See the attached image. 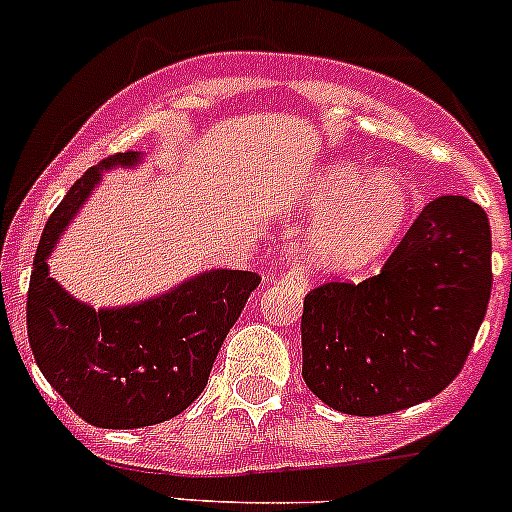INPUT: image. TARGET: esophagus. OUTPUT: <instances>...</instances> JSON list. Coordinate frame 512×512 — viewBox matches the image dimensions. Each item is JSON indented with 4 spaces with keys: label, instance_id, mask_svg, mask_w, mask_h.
<instances>
[{
    "label": "esophagus",
    "instance_id": "34e87169",
    "mask_svg": "<svg viewBox=\"0 0 512 512\" xmlns=\"http://www.w3.org/2000/svg\"><path fill=\"white\" fill-rule=\"evenodd\" d=\"M272 282H282V285H292L297 287L299 292H304L307 289V280H304V267H299L297 262H289L285 270L280 272V277H275Z\"/></svg>",
    "mask_w": 512,
    "mask_h": 512
}]
</instances>
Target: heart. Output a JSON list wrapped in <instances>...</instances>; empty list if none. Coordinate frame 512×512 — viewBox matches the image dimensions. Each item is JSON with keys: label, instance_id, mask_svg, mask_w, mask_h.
Listing matches in <instances>:
<instances>
[{"label": "heart", "instance_id": "b5f03b06", "mask_svg": "<svg viewBox=\"0 0 512 512\" xmlns=\"http://www.w3.org/2000/svg\"><path fill=\"white\" fill-rule=\"evenodd\" d=\"M312 205L327 215L307 237L309 260L337 275H359L384 260L411 223L416 195L406 180L361 163H334L312 185Z\"/></svg>", "mask_w": 512, "mask_h": 512}]
</instances>
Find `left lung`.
<instances>
[{
  "label": "left lung",
  "mask_w": 512,
  "mask_h": 512,
  "mask_svg": "<svg viewBox=\"0 0 512 512\" xmlns=\"http://www.w3.org/2000/svg\"><path fill=\"white\" fill-rule=\"evenodd\" d=\"M488 215L431 200L379 275L304 297L302 376L334 411L384 416L441 394L471 352L490 299Z\"/></svg>",
  "instance_id": "obj_1"
}]
</instances>
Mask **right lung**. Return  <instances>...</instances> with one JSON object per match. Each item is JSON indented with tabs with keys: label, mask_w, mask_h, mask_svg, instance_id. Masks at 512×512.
<instances>
[{
	"label": "right lung",
	"mask_w": 512,
	"mask_h": 512,
	"mask_svg": "<svg viewBox=\"0 0 512 512\" xmlns=\"http://www.w3.org/2000/svg\"><path fill=\"white\" fill-rule=\"evenodd\" d=\"M141 158L118 153L71 185L41 232L27 294L29 344L41 374L76 416L98 428L153 426L188 409L260 285L255 272L208 270L158 297L94 309L49 275L51 252L103 170L133 168Z\"/></svg>",
	"instance_id": "right-lung-1"
}]
</instances>
